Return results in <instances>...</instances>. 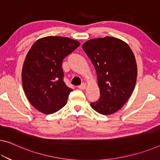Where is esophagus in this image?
I'll use <instances>...</instances> for the list:
<instances>
[{"instance_id": "esophagus-1", "label": "esophagus", "mask_w": 160, "mask_h": 160, "mask_svg": "<svg viewBox=\"0 0 160 160\" xmlns=\"http://www.w3.org/2000/svg\"><path fill=\"white\" fill-rule=\"evenodd\" d=\"M78 88H79L80 89H82V90H84V89H86V88H87V84H86V83H83L80 86H78Z\"/></svg>"}]
</instances>
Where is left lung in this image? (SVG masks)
I'll use <instances>...</instances> for the list:
<instances>
[{
    "label": "left lung",
    "instance_id": "obj_1",
    "mask_svg": "<svg viewBox=\"0 0 160 160\" xmlns=\"http://www.w3.org/2000/svg\"><path fill=\"white\" fill-rule=\"evenodd\" d=\"M82 48L94 66L100 89L99 99L91 107L101 114H114L134 89L137 66L134 53L127 43L111 36L91 39Z\"/></svg>",
    "mask_w": 160,
    "mask_h": 160
}]
</instances>
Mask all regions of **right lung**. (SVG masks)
Here are the masks:
<instances>
[{
    "label": "right lung",
    "instance_id": "obj_1",
    "mask_svg": "<svg viewBox=\"0 0 160 160\" xmlns=\"http://www.w3.org/2000/svg\"><path fill=\"white\" fill-rule=\"evenodd\" d=\"M79 45L67 37L46 36L28 51L22 68V84L28 102L38 111L51 114L66 104L73 89L63 82L62 61Z\"/></svg>",
    "mask_w": 160,
    "mask_h": 160
}]
</instances>
